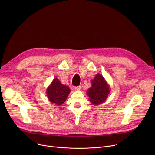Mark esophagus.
<instances>
[{
	"label": "esophagus",
	"instance_id": "34e87169",
	"mask_svg": "<svg viewBox=\"0 0 155 155\" xmlns=\"http://www.w3.org/2000/svg\"><path fill=\"white\" fill-rule=\"evenodd\" d=\"M80 86H77V87H75V91H80Z\"/></svg>",
	"mask_w": 155,
	"mask_h": 155
}]
</instances>
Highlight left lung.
Listing matches in <instances>:
<instances>
[{
    "mask_svg": "<svg viewBox=\"0 0 155 155\" xmlns=\"http://www.w3.org/2000/svg\"><path fill=\"white\" fill-rule=\"evenodd\" d=\"M92 86L87 92L91 102L99 105L107 99L110 92V87L101 74H97L91 81Z\"/></svg>",
    "mask_w": 155,
    "mask_h": 155,
    "instance_id": "8db88e82",
    "label": "left lung"
}]
</instances>
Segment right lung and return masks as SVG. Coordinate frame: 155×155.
<instances>
[{
    "label": "right lung",
    "mask_w": 155,
    "mask_h": 155,
    "mask_svg": "<svg viewBox=\"0 0 155 155\" xmlns=\"http://www.w3.org/2000/svg\"><path fill=\"white\" fill-rule=\"evenodd\" d=\"M70 92L69 87L63 85L57 78L53 79L51 84L46 89L49 101L56 105H61L66 101Z\"/></svg>",
    "instance_id": "right-lung-1"
}]
</instances>
